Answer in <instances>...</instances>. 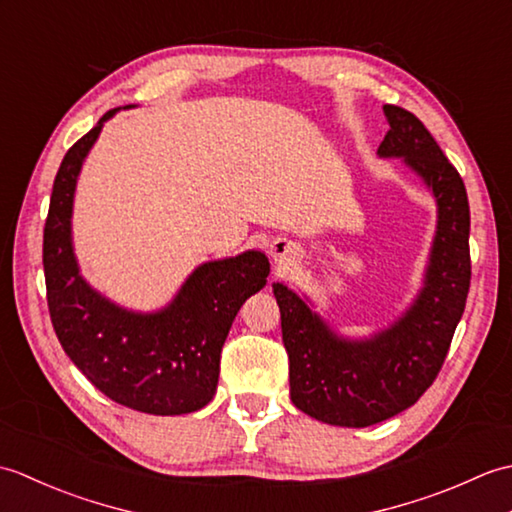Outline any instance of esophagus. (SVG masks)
I'll use <instances>...</instances> for the list:
<instances>
[{
	"label": "esophagus",
	"mask_w": 512,
	"mask_h": 512,
	"mask_svg": "<svg viewBox=\"0 0 512 512\" xmlns=\"http://www.w3.org/2000/svg\"><path fill=\"white\" fill-rule=\"evenodd\" d=\"M270 255H273L277 262H284L286 255H292V246L284 242V239H277V242H273V246H270Z\"/></svg>",
	"instance_id": "esophagus-1"
}]
</instances>
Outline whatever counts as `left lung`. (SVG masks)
<instances>
[{"mask_svg": "<svg viewBox=\"0 0 512 512\" xmlns=\"http://www.w3.org/2000/svg\"><path fill=\"white\" fill-rule=\"evenodd\" d=\"M380 158L402 162L427 184L438 226L424 284L409 310L369 339L336 334L297 292L273 284L290 361V398L310 418L369 427L411 407L447 358L471 286V213L464 182L436 138L411 112L385 105Z\"/></svg>", "mask_w": 512, "mask_h": 512, "instance_id": "left-lung-1", "label": "left lung"}]
</instances>
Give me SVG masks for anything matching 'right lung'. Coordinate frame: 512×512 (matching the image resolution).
I'll return each mask as SVG.
<instances>
[{
    "label": "right lung",
    "instance_id": "add662e5",
    "mask_svg": "<svg viewBox=\"0 0 512 512\" xmlns=\"http://www.w3.org/2000/svg\"><path fill=\"white\" fill-rule=\"evenodd\" d=\"M116 112L76 140L54 178L43 228L48 310L65 354L107 398L154 416H180L215 396L228 330L242 303L266 286L270 264L259 250L206 262L158 312L127 310L96 292L74 257L72 204L83 160Z\"/></svg>",
    "mask_w": 512,
    "mask_h": 512
}]
</instances>
